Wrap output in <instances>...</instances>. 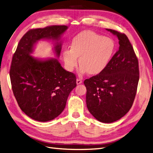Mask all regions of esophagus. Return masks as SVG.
<instances>
[{
    "label": "esophagus",
    "instance_id": "1",
    "mask_svg": "<svg viewBox=\"0 0 153 153\" xmlns=\"http://www.w3.org/2000/svg\"><path fill=\"white\" fill-rule=\"evenodd\" d=\"M82 80L79 79V78H77V79H76V84H77V85L80 84H82Z\"/></svg>",
    "mask_w": 153,
    "mask_h": 153
}]
</instances>
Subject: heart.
I'll list each match as a JSON object with an SVG mask.
<instances>
[{"label": "heart", "mask_w": 153, "mask_h": 153, "mask_svg": "<svg viewBox=\"0 0 153 153\" xmlns=\"http://www.w3.org/2000/svg\"><path fill=\"white\" fill-rule=\"evenodd\" d=\"M115 48L116 44L112 38L85 30L72 39L71 49L64 51L63 58L69 71H72L76 68L80 57L81 74L89 72L91 75H98L108 66Z\"/></svg>", "instance_id": "heart-1"}]
</instances>
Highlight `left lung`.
<instances>
[{
  "label": "left lung",
  "instance_id": "1",
  "mask_svg": "<svg viewBox=\"0 0 153 153\" xmlns=\"http://www.w3.org/2000/svg\"><path fill=\"white\" fill-rule=\"evenodd\" d=\"M117 37L119 47L108 66L98 75L86 79V104L98 121H117L131 108L136 95L139 69L132 45L124 34L106 29Z\"/></svg>",
  "mask_w": 153,
  "mask_h": 153
}]
</instances>
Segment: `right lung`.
<instances>
[{
	"label": "right lung",
	"mask_w": 153,
	"mask_h": 153,
	"mask_svg": "<svg viewBox=\"0 0 153 153\" xmlns=\"http://www.w3.org/2000/svg\"><path fill=\"white\" fill-rule=\"evenodd\" d=\"M68 27L53 25L32 29L20 39L13 57L10 75L13 94L21 110L32 119L47 122L56 118L65 108L76 76L58 61L62 36ZM41 40H52L56 58H36L31 54Z\"/></svg>",
	"instance_id": "1"
}]
</instances>
